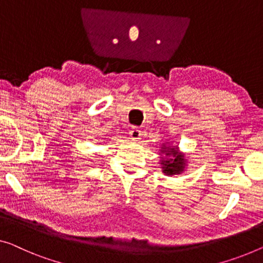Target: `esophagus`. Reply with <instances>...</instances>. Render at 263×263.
<instances>
[{"instance_id": "1", "label": "esophagus", "mask_w": 263, "mask_h": 263, "mask_svg": "<svg viewBox=\"0 0 263 263\" xmlns=\"http://www.w3.org/2000/svg\"><path fill=\"white\" fill-rule=\"evenodd\" d=\"M130 136L132 139H140V137H142V130L139 127L133 126L130 130Z\"/></svg>"}]
</instances>
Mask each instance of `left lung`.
I'll use <instances>...</instances> for the list:
<instances>
[{
	"instance_id": "left-lung-1",
	"label": "left lung",
	"mask_w": 263,
	"mask_h": 263,
	"mask_svg": "<svg viewBox=\"0 0 263 263\" xmlns=\"http://www.w3.org/2000/svg\"><path fill=\"white\" fill-rule=\"evenodd\" d=\"M167 151L165 152V150ZM162 152H166V156H174V158H167L166 160H162V164H163V172L165 175H176V174H179V172H182L184 170V166H185V164H184V160L183 156L182 155H176L175 152L176 150L175 148H166V147H163Z\"/></svg>"
}]
</instances>
